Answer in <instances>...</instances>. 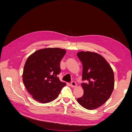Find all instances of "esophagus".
<instances>
[{
  "mask_svg": "<svg viewBox=\"0 0 132 132\" xmlns=\"http://www.w3.org/2000/svg\"><path fill=\"white\" fill-rule=\"evenodd\" d=\"M71 86L73 88L74 87H76L77 86V84L76 82L75 81H72L71 82Z\"/></svg>",
  "mask_w": 132,
  "mask_h": 132,
  "instance_id": "obj_1",
  "label": "esophagus"
}]
</instances>
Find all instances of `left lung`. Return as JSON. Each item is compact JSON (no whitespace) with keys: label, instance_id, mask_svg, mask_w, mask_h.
Listing matches in <instances>:
<instances>
[{"label":"left lung","instance_id":"8db88e82","mask_svg":"<svg viewBox=\"0 0 132 132\" xmlns=\"http://www.w3.org/2000/svg\"><path fill=\"white\" fill-rule=\"evenodd\" d=\"M77 55L82 64V80L87 81L81 84L84 93L77 100L85 109H97L107 101L113 90V70L97 53L81 51Z\"/></svg>","mask_w":132,"mask_h":132}]
</instances>
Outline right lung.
I'll return each instance as SVG.
<instances>
[{"instance_id":"right-lung-1","label":"right lung","mask_w":132,"mask_h":132,"mask_svg":"<svg viewBox=\"0 0 132 132\" xmlns=\"http://www.w3.org/2000/svg\"><path fill=\"white\" fill-rule=\"evenodd\" d=\"M66 50L59 48L39 50L28 57L22 75L23 82L37 101L47 103L56 99L66 84L57 77L60 62Z\"/></svg>"}]
</instances>
